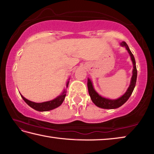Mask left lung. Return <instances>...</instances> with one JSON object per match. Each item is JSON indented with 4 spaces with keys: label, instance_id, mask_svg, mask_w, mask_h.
<instances>
[{
    "label": "left lung",
    "instance_id": "1",
    "mask_svg": "<svg viewBox=\"0 0 154 154\" xmlns=\"http://www.w3.org/2000/svg\"><path fill=\"white\" fill-rule=\"evenodd\" d=\"M120 45L122 47H125L126 48L127 51L130 56V58L133 63V70H132V76L131 78V81H130V84L129 85L127 91L124 94L121 96L120 98L118 99H115V100H111V99H108L106 98L102 97L98 94L96 92L95 90L94 89L91 80L88 78V92L90 96V98L92 99V102L95 104V105L100 108L103 109H117L121 106L122 105L126 102L128 100L130 96H131L132 92L134 89L135 85H136L137 82V70L136 66V62H135L134 57L133 54H132L131 51L128 48V45H127L125 41H122L120 43Z\"/></svg>",
    "mask_w": 154,
    "mask_h": 154
}]
</instances>
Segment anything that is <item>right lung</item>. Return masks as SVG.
Returning <instances> with one entry per match:
<instances>
[{
    "mask_svg": "<svg viewBox=\"0 0 154 154\" xmlns=\"http://www.w3.org/2000/svg\"><path fill=\"white\" fill-rule=\"evenodd\" d=\"M69 82H67L66 87H68V85H69ZM21 96H22V98L24 99L25 102L32 109L38 111H50V110H52V109L58 107L59 106H60L62 105V103H63V101L65 98V96H66V91L64 90L63 93H62L61 95L58 96V97L54 98V100L47 101V102L40 103L32 102V101L25 98L22 95H21Z\"/></svg>",
    "mask_w": 154,
    "mask_h": 154,
    "instance_id": "1",
    "label": "right lung"
}]
</instances>
